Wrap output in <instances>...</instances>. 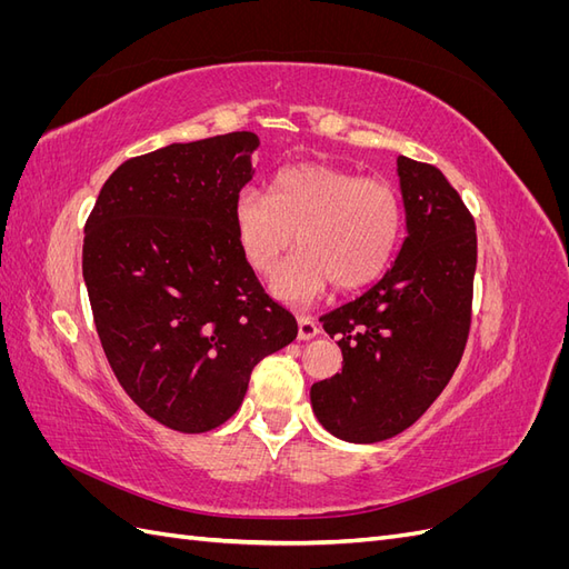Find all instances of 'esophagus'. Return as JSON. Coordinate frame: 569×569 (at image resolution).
<instances>
[{
    "label": "esophagus",
    "mask_w": 569,
    "mask_h": 569,
    "mask_svg": "<svg viewBox=\"0 0 569 569\" xmlns=\"http://www.w3.org/2000/svg\"><path fill=\"white\" fill-rule=\"evenodd\" d=\"M318 335H320V327L313 318H306V316L299 318V339L301 341H308V339H313Z\"/></svg>",
    "instance_id": "1"
}]
</instances>
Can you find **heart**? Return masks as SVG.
<instances>
[{
	"label": "heart",
	"instance_id": "b5f03b06",
	"mask_svg": "<svg viewBox=\"0 0 569 569\" xmlns=\"http://www.w3.org/2000/svg\"><path fill=\"white\" fill-rule=\"evenodd\" d=\"M249 266L268 274L299 242L301 251L272 274L270 291L284 303H311L327 284L353 291L380 278L399 247L403 206L393 184L358 178L330 163L289 166L270 197L242 189L232 209Z\"/></svg>",
	"mask_w": 569,
	"mask_h": 569
}]
</instances>
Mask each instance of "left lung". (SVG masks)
I'll return each mask as SVG.
<instances>
[{
	"instance_id": "8db88e82",
	"label": "left lung",
	"mask_w": 569,
	"mask_h": 569,
	"mask_svg": "<svg viewBox=\"0 0 569 569\" xmlns=\"http://www.w3.org/2000/svg\"><path fill=\"white\" fill-rule=\"evenodd\" d=\"M406 239L366 295L322 320L341 372L311 387L318 422L337 439L401 435L453 377L470 332L475 220L439 168L396 159Z\"/></svg>"
}]
</instances>
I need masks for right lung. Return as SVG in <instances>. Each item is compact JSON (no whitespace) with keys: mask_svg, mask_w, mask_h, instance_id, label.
I'll list each match as a JSON object with an SVG mask.
<instances>
[{"mask_svg":"<svg viewBox=\"0 0 569 569\" xmlns=\"http://www.w3.org/2000/svg\"><path fill=\"white\" fill-rule=\"evenodd\" d=\"M253 132L168 144L118 166L84 226L82 278L120 387L149 418L209 432L242 406L258 360L297 320L239 247L234 199L253 178Z\"/></svg>","mask_w":569,"mask_h":569,"instance_id":"obj_1","label":"right lung"}]
</instances>
